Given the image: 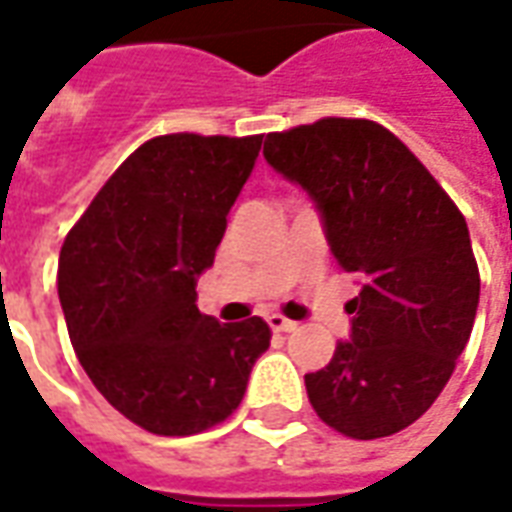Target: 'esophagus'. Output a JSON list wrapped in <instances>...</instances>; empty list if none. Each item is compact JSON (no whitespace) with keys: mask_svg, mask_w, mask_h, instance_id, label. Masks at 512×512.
<instances>
[{"mask_svg":"<svg viewBox=\"0 0 512 512\" xmlns=\"http://www.w3.org/2000/svg\"><path fill=\"white\" fill-rule=\"evenodd\" d=\"M268 326H271L274 332H296V323L288 321V318H282V315H268Z\"/></svg>","mask_w":512,"mask_h":512,"instance_id":"34e87169","label":"esophagus"}]
</instances>
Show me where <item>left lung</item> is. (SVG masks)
I'll return each mask as SVG.
<instances>
[{"label":"left lung","mask_w":512,"mask_h":512,"mask_svg":"<svg viewBox=\"0 0 512 512\" xmlns=\"http://www.w3.org/2000/svg\"><path fill=\"white\" fill-rule=\"evenodd\" d=\"M263 156L321 211L337 266L359 282L351 340L307 373L318 417L351 439L419 419L469 343L480 271L458 205L392 131L323 117L268 134Z\"/></svg>","instance_id":"obj_1"}]
</instances>
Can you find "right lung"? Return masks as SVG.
<instances>
[{"label": "right lung", "instance_id": "obj_1", "mask_svg": "<svg viewBox=\"0 0 512 512\" xmlns=\"http://www.w3.org/2000/svg\"><path fill=\"white\" fill-rule=\"evenodd\" d=\"M263 136L167 134L139 145L65 238L57 290L95 389L139 428L191 436L244 400L271 343L263 318L197 310L227 213Z\"/></svg>", "mask_w": 512, "mask_h": 512}]
</instances>
